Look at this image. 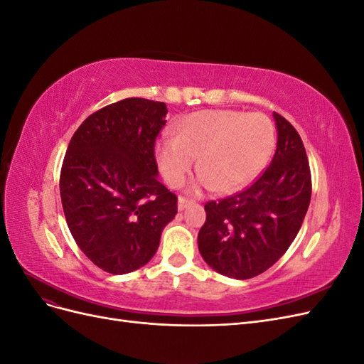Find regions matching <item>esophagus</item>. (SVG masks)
<instances>
[{"instance_id":"esophagus-1","label":"esophagus","mask_w":364,"mask_h":364,"mask_svg":"<svg viewBox=\"0 0 364 364\" xmlns=\"http://www.w3.org/2000/svg\"><path fill=\"white\" fill-rule=\"evenodd\" d=\"M190 205H193V200L186 199V197H179V199H178V208H179V211H182V209H185L186 206H190Z\"/></svg>"}]
</instances>
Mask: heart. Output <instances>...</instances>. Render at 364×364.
<instances>
[{"label": "heart", "mask_w": 364, "mask_h": 364, "mask_svg": "<svg viewBox=\"0 0 364 364\" xmlns=\"http://www.w3.org/2000/svg\"><path fill=\"white\" fill-rule=\"evenodd\" d=\"M274 147V127L262 114L202 111L185 117L174 138L156 144L161 173L179 186L194 167L202 174L197 186L229 194L243 188L264 168Z\"/></svg>", "instance_id": "b5f03b06"}]
</instances>
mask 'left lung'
<instances>
[{
  "instance_id": "1",
  "label": "left lung",
  "mask_w": 364,
  "mask_h": 364,
  "mask_svg": "<svg viewBox=\"0 0 364 364\" xmlns=\"http://www.w3.org/2000/svg\"><path fill=\"white\" fill-rule=\"evenodd\" d=\"M274 156L246 190L205 205L197 237L209 267L234 279H250L270 269L296 238L311 200V173L304 142L279 114Z\"/></svg>"
}]
</instances>
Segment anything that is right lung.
I'll return each mask as SVG.
<instances>
[{"label": "right lung", "mask_w": 364, "mask_h": 364, "mask_svg": "<svg viewBox=\"0 0 364 364\" xmlns=\"http://www.w3.org/2000/svg\"><path fill=\"white\" fill-rule=\"evenodd\" d=\"M167 105L124 98L75 130L60 170V199L77 246L97 267L124 274L155 255L178 197L158 181L155 141Z\"/></svg>", "instance_id": "1"}]
</instances>
